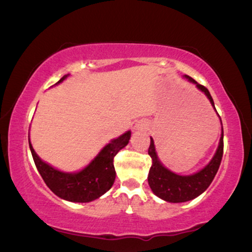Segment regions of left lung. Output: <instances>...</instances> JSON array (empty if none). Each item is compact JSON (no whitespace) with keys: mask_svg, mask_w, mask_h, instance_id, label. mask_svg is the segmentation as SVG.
Instances as JSON below:
<instances>
[{"mask_svg":"<svg viewBox=\"0 0 252 252\" xmlns=\"http://www.w3.org/2000/svg\"><path fill=\"white\" fill-rule=\"evenodd\" d=\"M185 77L192 83H194L199 90H201L214 107L213 98L210 91L201 84H199L193 78L185 75ZM222 124V123H221ZM148 154L152 158V166H150L148 183L150 189L158 198L169 202H185L197 198L206 189L211 185L217 175L219 166H220L222 155H223V128H222L220 143L217 149V153L211 159V162L201 169L197 174L190 176H179L170 171L159 162L158 154L155 152L154 140L150 138V146L148 148Z\"/></svg>","mask_w":252,"mask_h":252,"instance_id":"8db88e82","label":"left lung"}]
</instances>
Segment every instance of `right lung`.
I'll return each mask as SVG.
<instances>
[{"label": "right lung", "mask_w": 252, "mask_h": 252, "mask_svg": "<svg viewBox=\"0 0 252 252\" xmlns=\"http://www.w3.org/2000/svg\"><path fill=\"white\" fill-rule=\"evenodd\" d=\"M66 77H62L58 83H60ZM129 138L130 130L112 140L109 145L100 150L99 154L87 168L75 174L62 172L52 168L47 163L42 162L40 158L35 154L30 141L29 146L39 174L53 193L68 201L89 202L99 198L112 188L116 179L113 158L120 149L127 146Z\"/></svg>", "instance_id": "right-lung-1"}]
</instances>
